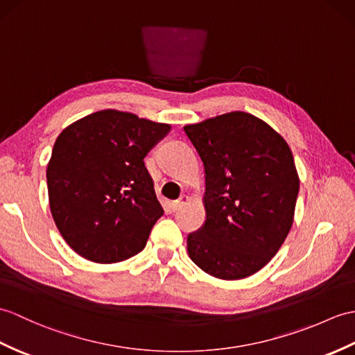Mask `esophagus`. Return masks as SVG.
Segmentation results:
<instances>
[{
    "label": "esophagus",
    "instance_id": "1",
    "mask_svg": "<svg viewBox=\"0 0 355 355\" xmlns=\"http://www.w3.org/2000/svg\"><path fill=\"white\" fill-rule=\"evenodd\" d=\"M187 200H189V198H187L186 195H183V196H180L177 201H172V202L169 204V209H171V211H177V210H180V209L183 207V205L187 202Z\"/></svg>",
    "mask_w": 355,
    "mask_h": 355
}]
</instances>
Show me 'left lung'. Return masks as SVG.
<instances>
[{
	"mask_svg": "<svg viewBox=\"0 0 355 355\" xmlns=\"http://www.w3.org/2000/svg\"><path fill=\"white\" fill-rule=\"evenodd\" d=\"M184 133L205 174V222L187 236L189 257L211 277H250L282 248L293 224L300 180L291 148L245 112L186 125Z\"/></svg>",
	"mask_w": 355,
	"mask_h": 355,
	"instance_id": "1",
	"label": "left lung"
}]
</instances>
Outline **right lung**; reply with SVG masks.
<instances>
[{
	"label": "right lung",
	"instance_id": "right-lung-1",
	"mask_svg": "<svg viewBox=\"0 0 355 355\" xmlns=\"http://www.w3.org/2000/svg\"><path fill=\"white\" fill-rule=\"evenodd\" d=\"M171 125L101 110L66 127L46 168L51 215L71 248L118 263L142 251L163 215L145 155Z\"/></svg>",
	"mask_w": 355,
	"mask_h": 355
}]
</instances>
